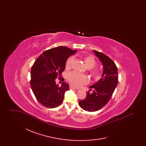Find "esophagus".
I'll list each match as a JSON object with an SVG mask.
<instances>
[{
  "label": "esophagus",
  "instance_id": "obj_1",
  "mask_svg": "<svg viewBox=\"0 0 146 146\" xmlns=\"http://www.w3.org/2000/svg\"><path fill=\"white\" fill-rule=\"evenodd\" d=\"M70 89H78L77 88L74 86H73V85H70Z\"/></svg>",
  "mask_w": 146,
  "mask_h": 146
}]
</instances>
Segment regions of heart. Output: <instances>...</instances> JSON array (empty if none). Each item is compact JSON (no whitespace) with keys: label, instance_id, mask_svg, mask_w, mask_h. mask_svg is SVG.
Wrapping results in <instances>:
<instances>
[{"label":"heart","instance_id":"1","mask_svg":"<svg viewBox=\"0 0 146 146\" xmlns=\"http://www.w3.org/2000/svg\"><path fill=\"white\" fill-rule=\"evenodd\" d=\"M79 57L83 60L85 66L89 69L94 68L96 65V61L95 58L92 56L82 55H79ZM73 61V57H70L67 60L66 62V69H70ZM91 74L95 80H100L102 76L101 72L98 70H92ZM68 79L70 83L78 87L82 86V85L86 84L89 82V79L86 75L80 74L76 72H73L69 73L68 75Z\"/></svg>","mask_w":146,"mask_h":146}]
</instances>
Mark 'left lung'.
<instances>
[{
	"label": "left lung",
	"instance_id": "1",
	"mask_svg": "<svg viewBox=\"0 0 146 146\" xmlns=\"http://www.w3.org/2000/svg\"><path fill=\"white\" fill-rule=\"evenodd\" d=\"M104 67L101 78L90 86L86 97L79 101V104L84 110L95 111L102 108L111 99L118 83V69L115 63L104 54L93 50ZM91 90L92 93L90 92Z\"/></svg>",
	"mask_w": 146,
	"mask_h": 146
}]
</instances>
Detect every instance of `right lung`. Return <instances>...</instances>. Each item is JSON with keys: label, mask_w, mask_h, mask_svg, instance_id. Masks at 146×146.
Here are the masks:
<instances>
[{"label": "right lung", "mask_w": 146, "mask_h": 146, "mask_svg": "<svg viewBox=\"0 0 146 146\" xmlns=\"http://www.w3.org/2000/svg\"><path fill=\"white\" fill-rule=\"evenodd\" d=\"M76 51L66 46L56 47L43 52L34 63L30 84L36 98L44 106L55 108L62 102L69 85L63 82L60 86L56 79L62 77L67 58Z\"/></svg>", "instance_id": "obj_1"}]
</instances>
